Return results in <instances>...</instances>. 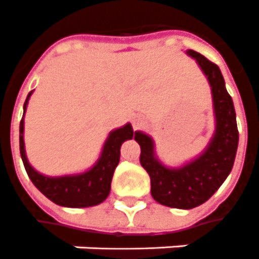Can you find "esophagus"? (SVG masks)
Wrapping results in <instances>:
<instances>
[{
  "mask_svg": "<svg viewBox=\"0 0 259 259\" xmlns=\"http://www.w3.org/2000/svg\"><path fill=\"white\" fill-rule=\"evenodd\" d=\"M141 124H142V120L139 118V117H134V120H133V126L137 130V128H139L141 126Z\"/></svg>",
  "mask_w": 259,
  "mask_h": 259,
  "instance_id": "obj_1",
  "label": "esophagus"
}]
</instances>
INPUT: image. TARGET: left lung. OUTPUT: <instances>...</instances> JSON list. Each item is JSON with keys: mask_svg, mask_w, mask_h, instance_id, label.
<instances>
[{"mask_svg": "<svg viewBox=\"0 0 259 259\" xmlns=\"http://www.w3.org/2000/svg\"><path fill=\"white\" fill-rule=\"evenodd\" d=\"M206 76L213 102L214 133L201 155L181 167L164 166L155 153L149 135L137 131L141 146L139 160L150 177V194L168 208L192 209L206 202L230 174L238 146V130L233 100L227 93L219 67L194 50H187Z\"/></svg>", "mask_w": 259, "mask_h": 259, "instance_id": "left-lung-1", "label": "left lung"}]
</instances>
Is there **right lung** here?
I'll list each match as a JSON object with an SVG mask.
<instances>
[{"label":"right lung","mask_w":259,"mask_h":259,"mask_svg":"<svg viewBox=\"0 0 259 259\" xmlns=\"http://www.w3.org/2000/svg\"><path fill=\"white\" fill-rule=\"evenodd\" d=\"M33 93L29 92L26 102L23 104V115L26 111L29 97ZM25 121L23 117L19 125V149L23 166L26 168L29 179L32 180L34 187L43 195L49 198L60 206L67 208H88L102 203L109 197L111 188V179L120 162V148L128 139H133L135 135L133 125L128 122L121 128H117L109 134V138L104 142L102 155L92 168L79 174H69L61 177H49L43 176L30 166L26 157L25 141H23Z\"/></svg>","instance_id":"add662e5"}]
</instances>
